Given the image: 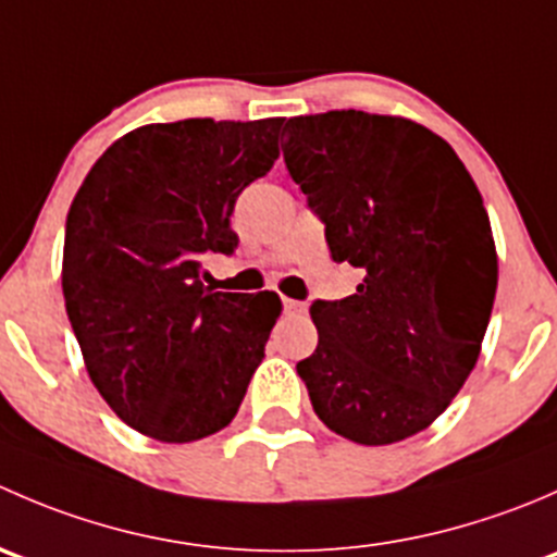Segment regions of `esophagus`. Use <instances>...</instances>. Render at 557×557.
<instances>
[{
  "label": "esophagus",
  "instance_id": "1",
  "mask_svg": "<svg viewBox=\"0 0 557 557\" xmlns=\"http://www.w3.org/2000/svg\"><path fill=\"white\" fill-rule=\"evenodd\" d=\"M283 310H285V314H305L307 305L305 301H296V299H283Z\"/></svg>",
  "mask_w": 557,
  "mask_h": 557
}]
</instances>
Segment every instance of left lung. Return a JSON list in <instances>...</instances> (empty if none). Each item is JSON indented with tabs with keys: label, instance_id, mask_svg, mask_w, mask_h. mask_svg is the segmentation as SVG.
Returning <instances> with one entry per match:
<instances>
[{
	"label": "left lung",
	"instance_id": "left-lung-1",
	"mask_svg": "<svg viewBox=\"0 0 557 557\" xmlns=\"http://www.w3.org/2000/svg\"><path fill=\"white\" fill-rule=\"evenodd\" d=\"M283 159L325 223L356 294L310 307L318 347L296 363L314 414L358 445L429 429L480 358L498 285L491 221L440 134L331 110L285 123Z\"/></svg>",
	"mask_w": 557,
	"mask_h": 557
}]
</instances>
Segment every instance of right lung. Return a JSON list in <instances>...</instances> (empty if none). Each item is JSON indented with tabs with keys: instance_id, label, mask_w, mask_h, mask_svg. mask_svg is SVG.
I'll use <instances>...</instances> for the list:
<instances>
[{
	"instance_id": "add662e5",
	"label": "right lung",
	"mask_w": 557,
	"mask_h": 557,
	"mask_svg": "<svg viewBox=\"0 0 557 557\" xmlns=\"http://www.w3.org/2000/svg\"><path fill=\"white\" fill-rule=\"evenodd\" d=\"M283 117L150 123L123 134L66 215V314L88 377L150 440L226 429L263 361L280 296L221 294L201 256L237 247V196L277 161Z\"/></svg>"
}]
</instances>
